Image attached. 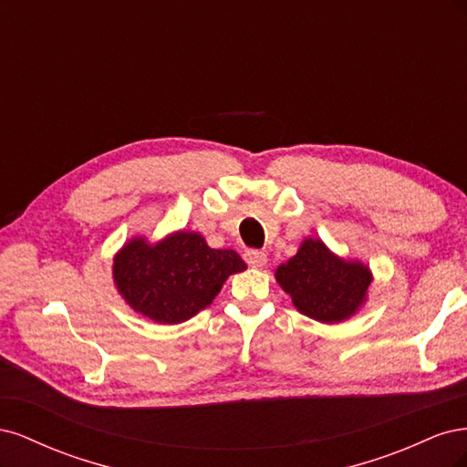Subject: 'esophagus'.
<instances>
[{"label":"esophagus","instance_id":"34e87169","mask_svg":"<svg viewBox=\"0 0 467 467\" xmlns=\"http://www.w3.org/2000/svg\"><path fill=\"white\" fill-rule=\"evenodd\" d=\"M245 261L253 268H263L266 265V253H263V251H247L245 253Z\"/></svg>","mask_w":467,"mask_h":467}]
</instances>
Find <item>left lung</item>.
Masks as SVG:
<instances>
[{"instance_id":"left-lung-1","label":"left lung","mask_w":467,"mask_h":467,"mask_svg":"<svg viewBox=\"0 0 467 467\" xmlns=\"http://www.w3.org/2000/svg\"><path fill=\"white\" fill-rule=\"evenodd\" d=\"M276 282L300 314L321 323H338L355 316L372 285L370 268L345 261L321 239L307 237L298 253L276 268Z\"/></svg>"}]
</instances>
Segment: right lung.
<instances>
[{"label":"right lung","instance_id":"1","mask_svg":"<svg viewBox=\"0 0 467 467\" xmlns=\"http://www.w3.org/2000/svg\"><path fill=\"white\" fill-rule=\"evenodd\" d=\"M247 265L232 249H212L201 234L175 232L158 244L132 237L112 263L117 290L134 312L182 323L214 302L225 278Z\"/></svg>","mask_w":467,"mask_h":467}]
</instances>
